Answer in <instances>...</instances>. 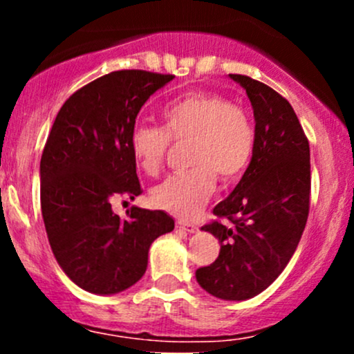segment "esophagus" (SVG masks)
I'll return each mask as SVG.
<instances>
[{
    "label": "esophagus",
    "mask_w": 354,
    "mask_h": 354,
    "mask_svg": "<svg viewBox=\"0 0 354 354\" xmlns=\"http://www.w3.org/2000/svg\"><path fill=\"white\" fill-rule=\"evenodd\" d=\"M176 226H178V228H180V230L185 231V233H189V234H191V233H196V231H198V226L194 225V223L181 221V219H178Z\"/></svg>",
    "instance_id": "obj_1"
}]
</instances>
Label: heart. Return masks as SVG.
Instances as JSON below:
<instances>
[{
  "mask_svg": "<svg viewBox=\"0 0 354 354\" xmlns=\"http://www.w3.org/2000/svg\"><path fill=\"white\" fill-rule=\"evenodd\" d=\"M163 128L136 124L129 149L138 168L156 176L169 146H189V171L154 186L151 203L180 218L200 213L213 194L216 180L233 183L243 176L254 149V129L246 111L216 93H189L163 109Z\"/></svg>",
  "mask_w": 354,
  "mask_h": 354,
  "instance_id": "1",
  "label": "heart"
}]
</instances>
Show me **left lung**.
Instances as JSON below:
<instances>
[{
    "instance_id": "left-lung-1",
    "label": "left lung",
    "mask_w": 354,
    "mask_h": 354,
    "mask_svg": "<svg viewBox=\"0 0 354 354\" xmlns=\"http://www.w3.org/2000/svg\"><path fill=\"white\" fill-rule=\"evenodd\" d=\"M254 113V149L245 174L213 213L228 221L203 226L221 243L218 258L196 270L203 290L226 301L265 291L295 254L310 213V143L291 104L273 88L230 75Z\"/></svg>"
}]
</instances>
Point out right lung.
I'll return each mask as SVG.
<instances>
[{"mask_svg":"<svg viewBox=\"0 0 354 354\" xmlns=\"http://www.w3.org/2000/svg\"><path fill=\"white\" fill-rule=\"evenodd\" d=\"M173 75L121 70L91 81L64 101L44 145L41 214L53 254L73 283L95 295L128 290L148 266L151 243L174 228L160 209L111 203L143 193L129 135L153 93Z\"/></svg>","mask_w":354,"mask_h":354,"instance_id":"add662e5","label":"right lung"}]
</instances>
